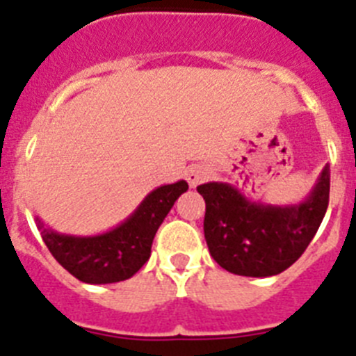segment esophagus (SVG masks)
I'll list each match as a JSON object with an SVG mask.
<instances>
[{
  "label": "esophagus",
  "mask_w": 356,
  "mask_h": 356,
  "mask_svg": "<svg viewBox=\"0 0 356 356\" xmlns=\"http://www.w3.org/2000/svg\"><path fill=\"white\" fill-rule=\"evenodd\" d=\"M209 176H210V171H209V168H205V165H191V168L185 171V178H187V181L191 187H196V185H200L201 181H205Z\"/></svg>",
  "instance_id": "obj_1"
}]
</instances>
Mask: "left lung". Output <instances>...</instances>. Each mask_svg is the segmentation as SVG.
Listing matches in <instances>:
<instances>
[{"label": "left lung", "mask_w": 356, "mask_h": 356, "mask_svg": "<svg viewBox=\"0 0 356 356\" xmlns=\"http://www.w3.org/2000/svg\"><path fill=\"white\" fill-rule=\"evenodd\" d=\"M207 203V246L222 269L241 276L266 278L300 259L319 225L330 200V165L301 203L267 205L253 201L222 181L197 187Z\"/></svg>", "instance_id": "obj_1"}]
</instances>
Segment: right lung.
Segmentation results:
<instances>
[{"label": "right lung", "instance_id": "right-lung-1", "mask_svg": "<svg viewBox=\"0 0 356 356\" xmlns=\"http://www.w3.org/2000/svg\"><path fill=\"white\" fill-rule=\"evenodd\" d=\"M187 188V181L180 180L151 191L130 217L105 234H58L39 217L37 228L56 262L74 278L92 285L115 284L131 278L147 262L156 229Z\"/></svg>", "mask_w": 356, "mask_h": 356}]
</instances>
